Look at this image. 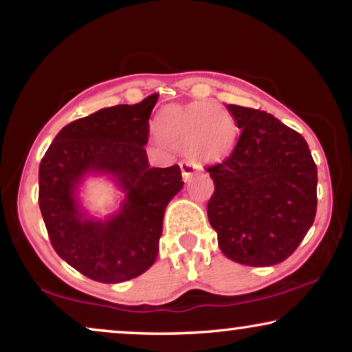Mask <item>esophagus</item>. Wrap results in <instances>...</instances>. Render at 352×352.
I'll return each instance as SVG.
<instances>
[{"label": "esophagus", "instance_id": "obj_1", "mask_svg": "<svg viewBox=\"0 0 352 352\" xmlns=\"http://www.w3.org/2000/svg\"><path fill=\"white\" fill-rule=\"evenodd\" d=\"M179 166H181L182 177H184V181H189L190 177H192V175H194V173L200 168V166L197 165V163H194V162H181Z\"/></svg>", "mask_w": 352, "mask_h": 352}]
</instances>
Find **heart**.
<instances>
[{"label": "heart", "instance_id": "obj_1", "mask_svg": "<svg viewBox=\"0 0 352 352\" xmlns=\"http://www.w3.org/2000/svg\"><path fill=\"white\" fill-rule=\"evenodd\" d=\"M157 131L168 146L200 160H218L230 152L235 139L232 118L216 104L195 102L163 110Z\"/></svg>", "mask_w": 352, "mask_h": 352}]
</instances>
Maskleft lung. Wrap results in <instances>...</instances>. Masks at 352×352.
<instances>
[{
  "instance_id": "8db88e82",
  "label": "left lung",
  "mask_w": 352,
  "mask_h": 352,
  "mask_svg": "<svg viewBox=\"0 0 352 352\" xmlns=\"http://www.w3.org/2000/svg\"><path fill=\"white\" fill-rule=\"evenodd\" d=\"M228 110L240 134L228 158L206 166L214 182L210 224L229 259L274 266L314 223L317 166L305 138L271 113L240 105Z\"/></svg>"
}]
</instances>
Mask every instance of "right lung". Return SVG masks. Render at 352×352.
Masks as SVG:
<instances>
[{"mask_svg":"<svg viewBox=\"0 0 352 352\" xmlns=\"http://www.w3.org/2000/svg\"><path fill=\"white\" fill-rule=\"evenodd\" d=\"M158 94L113 105L64 126L41 158L38 204L52 248L93 280L118 283L155 263L163 214L184 186L181 168L148 166V118ZM88 172L112 174L125 192L122 210L107 221L85 219L74 197Z\"/></svg>","mask_w":352,"mask_h":352,"instance_id":"obj_1","label":"right lung"}]
</instances>
